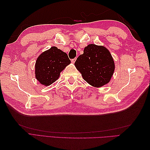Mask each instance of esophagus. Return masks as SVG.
<instances>
[{
	"instance_id": "esophagus-1",
	"label": "esophagus",
	"mask_w": 150,
	"mask_h": 150,
	"mask_svg": "<svg viewBox=\"0 0 150 150\" xmlns=\"http://www.w3.org/2000/svg\"><path fill=\"white\" fill-rule=\"evenodd\" d=\"M76 60H77V58H75V59H71V62L72 63H75V61H76Z\"/></svg>"
}]
</instances>
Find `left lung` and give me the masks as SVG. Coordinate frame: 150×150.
<instances>
[{
	"label": "left lung",
	"mask_w": 150,
	"mask_h": 150,
	"mask_svg": "<svg viewBox=\"0 0 150 150\" xmlns=\"http://www.w3.org/2000/svg\"><path fill=\"white\" fill-rule=\"evenodd\" d=\"M75 66L84 80L95 88L108 84L115 71V63L106 47L95 44L86 46L84 53L79 55Z\"/></svg>",
	"instance_id": "left-lung-1"
}]
</instances>
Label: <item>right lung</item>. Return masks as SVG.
I'll return each mask as SVG.
<instances>
[{"label":"right lung","mask_w":150,"mask_h":150,"mask_svg":"<svg viewBox=\"0 0 150 150\" xmlns=\"http://www.w3.org/2000/svg\"><path fill=\"white\" fill-rule=\"evenodd\" d=\"M71 63L65 52L53 46L38 57L35 63V77L41 84L50 86L60 77V73Z\"/></svg>","instance_id":"obj_1"}]
</instances>
